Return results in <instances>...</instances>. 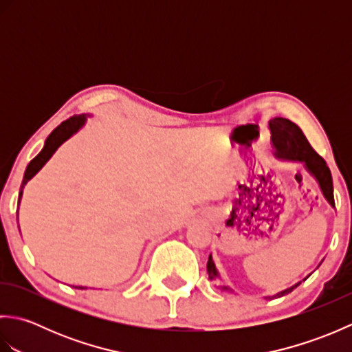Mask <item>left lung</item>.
<instances>
[{"mask_svg": "<svg viewBox=\"0 0 352 352\" xmlns=\"http://www.w3.org/2000/svg\"><path fill=\"white\" fill-rule=\"evenodd\" d=\"M269 130H271V140L275 148L276 159L304 163L305 169H307L310 174L316 178V182L319 183V188L322 190L325 199L330 203L331 207H334L333 178H331L330 168L327 166V163L322 157H320L315 149L311 148L307 138L304 136V133L300 126L289 121L286 118H274L269 121ZM207 274H208V278L212 281L219 276L218 269H216L214 261L212 258V254L208 256V261H207ZM309 276L310 275L305 276V278H309ZM300 284L301 281L294 284V286L289 289L278 292V294H275L272 296H265V300H274V298L287 295L295 287L300 286ZM219 287L226 292H231V289H228L227 286H219Z\"/></svg>", "mask_w": 352, "mask_h": 352, "instance_id": "obj_1", "label": "left lung"}]
</instances>
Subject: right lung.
Listing matches in <instances>:
<instances>
[{
  "label": "right lung",
  "mask_w": 352,
  "mask_h": 352,
  "mask_svg": "<svg viewBox=\"0 0 352 352\" xmlns=\"http://www.w3.org/2000/svg\"><path fill=\"white\" fill-rule=\"evenodd\" d=\"M86 119H87V115H74L69 119L63 121L60 125L57 126V129L52 130V133L47 138V140H45V145L42 148V151L37 154L32 162L28 163L24 178H22V183H21L18 206L21 203L22 192H24L25 184L30 180H32V178L37 174V172H39L43 168V164L51 159V155L57 151V148L60 146L63 142L68 140L72 136V134H76L81 129V126L86 124ZM77 289H85V287L77 286Z\"/></svg>",
  "instance_id": "add662e5"
}]
</instances>
